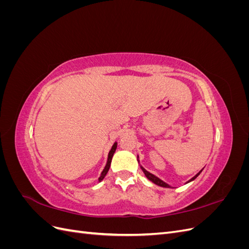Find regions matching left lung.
Listing matches in <instances>:
<instances>
[{"label":"left lung","mask_w":249,"mask_h":249,"mask_svg":"<svg viewBox=\"0 0 249 249\" xmlns=\"http://www.w3.org/2000/svg\"><path fill=\"white\" fill-rule=\"evenodd\" d=\"M141 169L143 170V172H144V175L146 176V178L149 179V180H152V182L153 183H155L156 185H158V186H161V187H165V188H170V186L168 185V184H166V183H164L163 182V180L162 179H160L159 178H157L156 176H154L153 175V173H150V172H148L147 170H145L144 168H143V167H141ZM202 171V169L197 173V175L196 176H195V177H193L190 180H188V183H189V182H191V180H193V179H195V178H196L198 176H199V173Z\"/></svg>","instance_id":"1"}]
</instances>
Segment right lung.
<instances>
[{"label": "right lung", "instance_id": "add662e5", "mask_svg": "<svg viewBox=\"0 0 249 249\" xmlns=\"http://www.w3.org/2000/svg\"><path fill=\"white\" fill-rule=\"evenodd\" d=\"M116 147H117V143L115 142L114 144H113V146H112V148H111V150H110V153H109V156H108V161H107V165H106V167H105V169L103 170L102 175H101V177H100V178H99L100 182H101V180H102V179L105 178V176L107 175V172H108V170H109V168H110V165H111V160H112V157H113V155H114V153H115Z\"/></svg>", "mask_w": 249, "mask_h": 249}]
</instances>
